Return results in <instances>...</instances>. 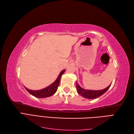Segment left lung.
Returning <instances> with one entry per match:
<instances>
[{
  "instance_id": "8db88e82",
  "label": "left lung",
  "mask_w": 134,
  "mask_h": 134,
  "mask_svg": "<svg viewBox=\"0 0 134 134\" xmlns=\"http://www.w3.org/2000/svg\"><path fill=\"white\" fill-rule=\"evenodd\" d=\"M111 85H110L106 88L101 90H85L81 87L80 85L76 82V89L78 93L83 97L88 99H93L100 97L102 95L103 93H105L107 90L109 88Z\"/></svg>"
}]
</instances>
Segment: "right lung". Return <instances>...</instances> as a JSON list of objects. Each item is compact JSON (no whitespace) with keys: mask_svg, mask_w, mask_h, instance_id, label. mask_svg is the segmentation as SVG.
Instances as JSON below:
<instances>
[{"mask_svg":"<svg viewBox=\"0 0 134 134\" xmlns=\"http://www.w3.org/2000/svg\"><path fill=\"white\" fill-rule=\"evenodd\" d=\"M65 71V70H64L61 72L59 73L58 77L56 80L53 83H52L51 85L47 86V87L43 88L40 90H29L25 87V88L26 89L27 91L31 93L32 95L34 97H36L38 98H46L54 94L55 92L57 91L58 87L59 84L60 79H61V76L63 74V73Z\"/></svg>","mask_w":134,"mask_h":134,"instance_id":"right-lung-1","label":"right lung"}]
</instances>
